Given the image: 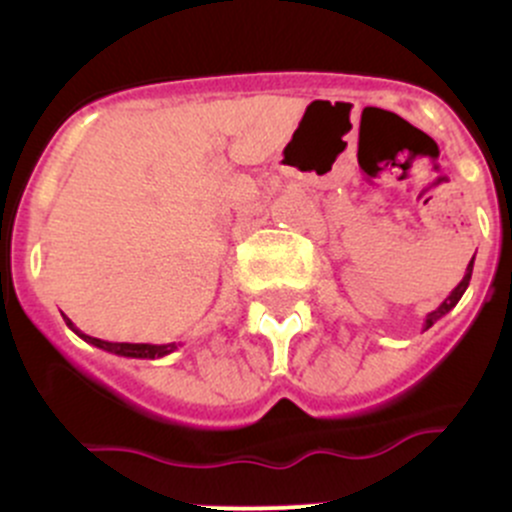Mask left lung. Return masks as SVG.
<instances>
[{"mask_svg": "<svg viewBox=\"0 0 512 512\" xmlns=\"http://www.w3.org/2000/svg\"><path fill=\"white\" fill-rule=\"evenodd\" d=\"M473 260H476V255H473ZM473 260L468 262V267H466V275H463V280L458 282L456 289H453V292L448 294V297L443 299V302L438 304V307L433 309V312H428V314H426V319H423V332H426V329H431L433 324H436L438 319H441V317H446V314L451 312L453 307H456V304H458V299L463 297V292H466V289H468V282H471V275H473Z\"/></svg>", "mask_w": 512, "mask_h": 512, "instance_id": "1", "label": "left lung"}]
</instances>
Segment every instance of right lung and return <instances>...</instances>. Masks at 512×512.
<instances>
[{
	"label": "right lung",
	"instance_id": "add662e5",
	"mask_svg": "<svg viewBox=\"0 0 512 512\" xmlns=\"http://www.w3.org/2000/svg\"><path fill=\"white\" fill-rule=\"evenodd\" d=\"M66 319V327L71 329L74 334H79L81 339H84L86 344H94V347L103 349V352H111V354H118V356H128V359H160V356H168L170 352H175L178 349V344H128V342H106V339H96V337H89V334H84L81 329L74 327V322H71L69 317Z\"/></svg>",
	"mask_w": 512,
	"mask_h": 512
}]
</instances>
